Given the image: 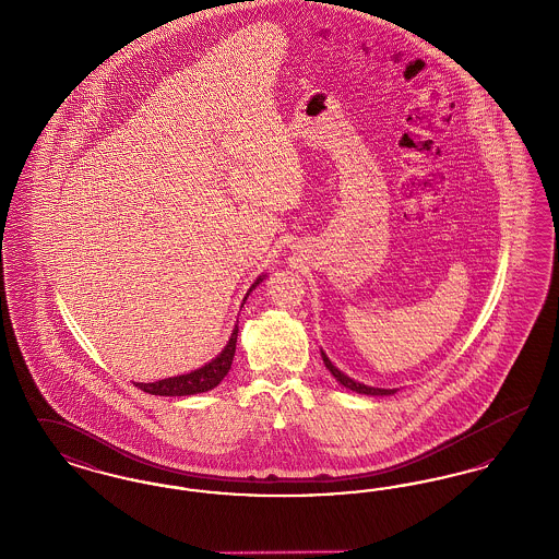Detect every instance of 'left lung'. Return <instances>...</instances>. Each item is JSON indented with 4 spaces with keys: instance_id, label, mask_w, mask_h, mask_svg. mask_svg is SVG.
Masks as SVG:
<instances>
[{
    "instance_id": "8db88e82",
    "label": "left lung",
    "mask_w": 559,
    "mask_h": 559,
    "mask_svg": "<svg viewBox=\"0 0 559 559\" xmlns=\"http://www.w3.org/2000/svg\"><path fill=\"white\" fill-rule=\"evenodd\" d=\"M320 354H322V360H324V367L331 371V374L347 388V390H352V392H356V394H367V396H390V394H396V390H383V388H371V385H365V383H358V381H354L352 377H347L346 372L340 371L331 360H329V356L320 349Z\"/></svg>"
}]
</instances>
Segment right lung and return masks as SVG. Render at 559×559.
<instances>
[{"instance_id": "obj_1", "label": "right lung", "mask_w": 559, "mask_h": 559, "mask_svg": "<svg viewBox=\"0 0 559 559\" xmlns=\"http://www.w3.org/2000/svg\"><path fill=\"white\" fill-rule=\"evenodd\" d=\"M264 276L266 274L258 276V281L251 285L249 293L253 292L264 281ZM249 293L245 295V299L249 297ZM245 299H242V304H245ZM237 335H239V324H235L233 335H230V340H228V344L224 346V349L213 358L212 362H207L205 367H201L197 371L178 374V377H169V379H160V381H155V383H135V385L142 392L153 394V396H192V394L210 392L230 371V365H233V358H235V349H237Z\"/></svg>"}]
</instances>
